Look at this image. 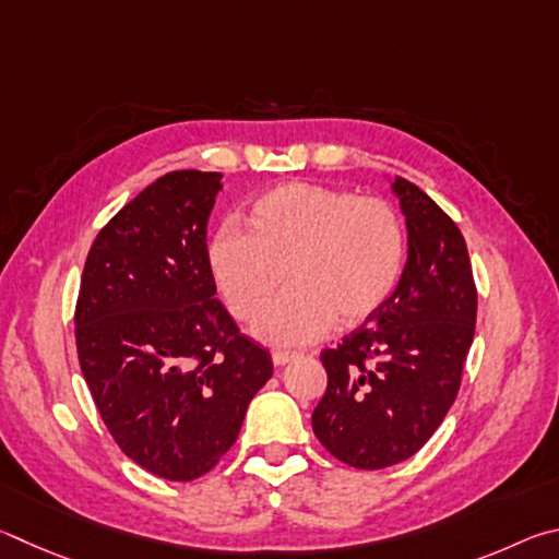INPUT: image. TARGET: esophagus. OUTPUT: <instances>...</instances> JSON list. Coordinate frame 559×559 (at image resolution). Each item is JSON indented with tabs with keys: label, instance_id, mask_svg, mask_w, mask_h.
Wrapping results in <instances>:
<instances>
[{
	"label": "esophagus",
	"instance_id": "1",
	"mask_svg": "<svg viewBox=\"0 0 559 559\" xmlns=\"http://www.w3.org/2000/svg\"><path fill=\"white\" fill-rule=\"evenodd\" d=\"M297 356L295 354H287V350H274L272 354V364L274 366H287L289 360H295Z\"/></svg>",
	"mask_w": 559,
	"mask_h": 559
}]
</instances>
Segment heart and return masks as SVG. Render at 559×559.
<instances>
[{"label": "heart", "instance_id": "1", "mask_svg": "<svg viewBox=\"0 0 559 559\" xmlns=\"http://www.w3.org/2000/svg\"><path fill=\"white\" fill-rule=\"evenodd\" d=\"M209 272L233 319L274 346H301L378 317L405 264V230L383 199H358L331 186L295 181L262 193L250 233L223 223L205 250Z\"/></svg>", "mask_w": 559, "mask_h": 559}]
</instances>
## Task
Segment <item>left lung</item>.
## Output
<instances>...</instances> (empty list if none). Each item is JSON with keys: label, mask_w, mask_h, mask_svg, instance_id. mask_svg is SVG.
<instances>
[{"label": "left lung", "mask_w": 559, "mask_h": 559, "mask_svg": "<svg viewBox=\"0 0 559 559\" xmlns=\"http://www.w3.org/2000/svg\"><path fill=\"white\" fill-rule=\"evenodd\" d=\"M407 262L378 317L321 350L329 385L311 415L319 442L354 468H385L427 444L454 405L476 326V285L456 223L407 179L390 183Z\"/></svg>", "instance_id": "left-lung-1"}]
</instances>
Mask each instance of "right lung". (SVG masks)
I'll list each match as a JSON object with an SVG mask.
<instances>
[{"instance_id": "right-lung-1", "label": "right lung", "mask_w": 559, "mask_h": 559, "mask_svg": "<svg viewBox=\"0 0 559 559\" xmlns=\"http://www.w3.org/2000/svg\"><path fill=\"white\" fill-rule=\"evenodd\" d=\"M223 174L171 171L97 233L75 305L78 360L117 447L193 481L238 439L267 350L215 299L205 225Z\"/></svg>"}]
</instances>
